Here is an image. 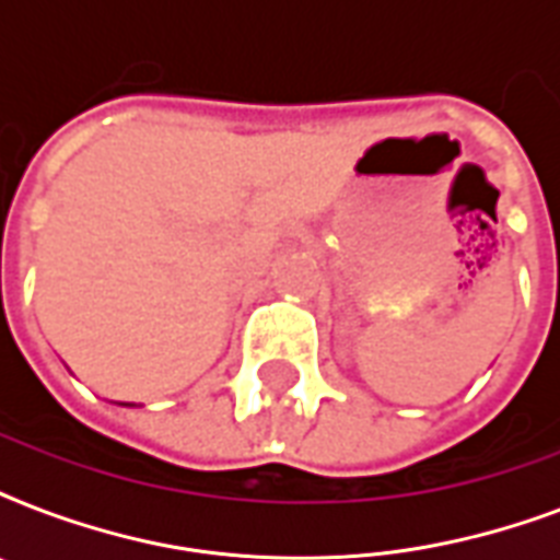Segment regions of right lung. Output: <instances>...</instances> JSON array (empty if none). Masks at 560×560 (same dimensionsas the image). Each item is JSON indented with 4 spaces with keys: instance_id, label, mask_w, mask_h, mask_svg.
<instances>
[{
    "instance_id": "add662e5",
    "label": "right lung",
    "mask_w": 560,
    "mask_h": 560,
    "mask_svg": "<svg viewBox=\"0 0 560 560\" xmlns=\"http://www.w3.org/2000/svg\"><path fill=\"white\" fill-rule=\"evenodd\" d=\"M125 407H127V404H125ZM130 407H133V404H130Z\"/></svg>"
}]
</instances>
